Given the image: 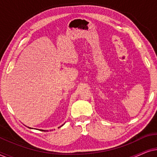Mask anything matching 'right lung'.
Listing matches in <instances>:
<instances>
[{"instance_id": "obj_1", "label": "right lung", "mask_w": 157, "mask_h": 157, "mask_svg": "<svg viewBox=\"0 0 157 157\" xmlns=\"http://www.w3.org/2000/svg\"><path fill=\"white\" fill-rule=\"evenodd\" d=\"M62 126H63V125H62ZM61 126H60V127H61ZM40 131H42V132H44H44H46V131H48V130H42V129H40Z\"/></svg>"}]
</instances>
